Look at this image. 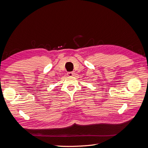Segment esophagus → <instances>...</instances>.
<instances>
[{"label":"esophagus","mask_w":148,"mask_h":148,"mask_svg":"<svg viewBox=\"0 0 148 148\" xmlns=\"http://www.w3.org/2000/svg\"><path fill=\"white\" fill-rule=\"evenodd\" d=\"M74 74H75V72H73V71H70V72L67 73V75H68L69 77H73Z\"/></svg>","instance_id":"esophagus-1"}]
</instances>
